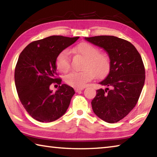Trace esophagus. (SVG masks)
Segmentation results:
<instances>
[{"mask_svg":"<svg viewBox=\"0 0 157 157\" xmlns=\"http://www.w3.org/2000/svg\"><path fill=\"white\" fill-rule=\"evenodd\" d=\"M85 87H79V88H75V90L76 92H79V91H82V90L84 89Z\"/></svg>","mask_w":157,"mask_h":157,"instance_id":"1","label":"esophagus"}]
</instances>
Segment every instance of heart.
<instances>
[{
  "mask_svg": "<svg viewBox=\"0 0 157 157\" xmlns=\"http://www.w3.org/2000/svg\"><path fill=\"white\" fill-rule=\"evenodd\" d=\"M75 51L86 58L83 66L84 71H73L65 77L66 84L71 86L84 87L95 76L102 78L109 73L111 59L105 52H100L98 47L86 42L78 44ZM57 67L62 73H67L71 68V55L68 50H63L57 57Z\"/></svg>",
  "mask_w": 157,
  "mask_h": 157,
  "instance_id": "heart-1",
  "label": "heart"
}]
</instances>
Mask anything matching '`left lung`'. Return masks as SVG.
<instances>
[{
	"instance_id": "obj_1",
	"label": "left lung",
	"mask_w": 157,
	"mask_h": 157,
	"mask_svg": "<svg viewBox=\"0 0 157 157\" xmlns=\"http://www.w3.org/2000/svg\"><path fill=\"white\" fill-rule=\"evenodd\" d=\"M102 48L111 59L109 72L99 84L105 89L96 91L91 101L95 115L109 123L124 118L136 106L144 86L145 71L142 58L128 41L114 36L85 37Z\"/></svg>"
}]
</instances>
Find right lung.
<instances>
[{
  "label": "right lung",
  "instance_id": "add662e5",
  "mask_svg": "<svg viewBox=\"0 0 157 157\" xmlns=\"http://www.w3.org/2000/svg\"><path fill=\"white\" fill-rule=\"evenodd\" d=\"M79 38L50 36L33 41L18 57L14 81L21 104L34 119L50 123L66 113L74 89L62 84L58 78L56 60L59 53ZM52 83L60 85L55 92L49 89Z\"/></svg>",
  "mask_w": 157,
  "mask_h": 157
}]
</instances>
